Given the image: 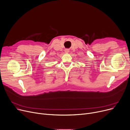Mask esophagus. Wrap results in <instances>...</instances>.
I'll return each instance as SVG.
<instances>
[{
  "instance_id": "esophagus-1",
  "label": "esophagus",
  "mask_w": 130,
  "mask_h": 130,
  "mask_svg": "<svg viewBox=\"0 0 130 130\" xmlns=\"http://www.w3.org/2000/svg\"><path fill=\"white\" fill-rule=\"evenodd\" d=\"M65 52L66 53H68L69 52V50L68 49H65Z\"/></svg>"
}]
</instances>
